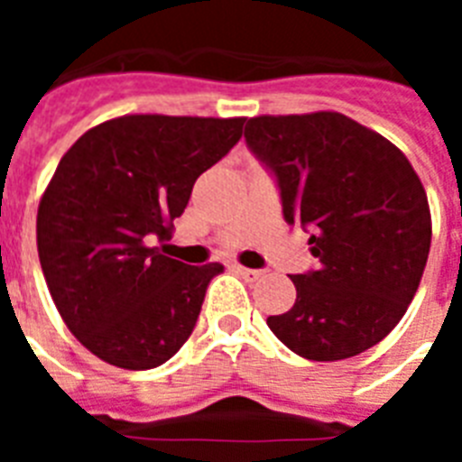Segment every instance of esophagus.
<instances>
[{
  "label": "esophagus",
  "instance_id": "esophagus-1",
  "mask_svg": "<svg viewBox=\"0 0 462 462\" xmlns=\"http://www.w3.org/2000/svg\"><path fill=\"white\" fill-rule=\"evenodd\" d=\"M236 271H238L240 275L245 277V280H250V282L259 280V277L263 275V271H256V268H245V266H236Z\"/></svg>",
  "mask_w": 462,
  "mask_h": 462
}]
</instances>
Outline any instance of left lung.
Masks as SVG:
<instances>
[{
	"mask_svg": "<svg viewBox=\"0 0 462 462\" xmlns=\"http://www.w3.org/2000/svg\"><path fill=\"white\" fill-rule=\"evenodd\" d=\"M245 143L275 180L284 222L303 226L319 261L291 275L296 303L268 328L308 361L382 342L430 252L426 189L405 154L342 113L252 117Z\"/></svg>",
	"mask_w": 462,
	"mask_h": 462,
	"instance_id": "8db88e82",
	"label": "left lung"
}]
</instances>
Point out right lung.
Returning a JSON list of instances; mask_svg holds the SVG:
<instances>
[{"mask_svg": "<svg viewBox=\"0 0 462 462\" xmlns=\"http://www.w3.org/2000/svg\"><path fill=\"white\" fill-rule=\"evenodd\" d=\"M243 125L125 116L85 132L57 164L36 215L39 261L64 324L101 361L157 368L191 336L224 266H187L150 243L169 238L196 178Z\"/></svg>", "mask_w": 462, "mask_h": 462, "instance_id": "1", "label": "right lung"}]
</instances>
